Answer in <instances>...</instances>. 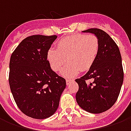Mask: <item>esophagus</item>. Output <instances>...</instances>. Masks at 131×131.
Here are the masks:
<instances>
[{
  "label": "esophagus",
  "instance_id": "34e87169",
  "mask_svg": "<svg viewBox=\"0 0 131 131\" xmlns=\"http://www.w3.org/2000/svg\"><path fill=\"white\" fill-rule=\"evenodd\" d=\"M74 80H70V79H67L66 81V83H67V85H70V83H71L72 82H74Z\"/></svg>",
  "mask_w": 131,
  "mask_h": 131
}]
</instances>
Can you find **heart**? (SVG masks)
Listing matches in <instances>:
<instances>
[{
  "mask_svg": "<svg viewBox=\"0 0 131 131\" xmlns=\"http://www.w3.org/2000/svg\"><path fill=\"white\" fill-rule=\"evenodd\" d=\"M100 51L98 38L93 34H74L63 38L57 43V49L50 48L47 52L52 69L60 71L65 65L61 74L72 78L80 71H87L95 62Z\"/></svg>",
  "mask_w": 131,
  "mask_h": 131,
  "instance_id": "b5f03b06",
  "label": "heart"
}]
</instances>
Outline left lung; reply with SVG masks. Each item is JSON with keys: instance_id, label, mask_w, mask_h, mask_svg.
Segmentation results:
<instances>
[{"instance_id": "obj_1", "label": "left lung", "mask_w": 131, "mask_h": 131, "mask_svg": "<svg viewBox=\"0 0 131 131\" xmlns=\"http://www.w3.org/2000/svg\"><path fill=\"white\" fill-rule=\"evenodd\" d=\"M98 38L100 51L93 65L80 79H76L79 91L78 104L86 112L100 114L107 111L117 100L124 81V70L119 49L110 35L99 29L83 31ZM93 80L88 83L87 81Z\"/></svg>"}]
</instances>
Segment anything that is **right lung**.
<instances>
[{"label": "right lung", "instance_id": "1", "mask_svg": "<svg viewBox=\"0 0 131 131\" xmlns=\"http://www.w3.org/2000/svg\"><path fill=\"white\" fill-rule=\"evenodd\" d=\"M56 35L24 38L10 60L9 84L16 104L29 117L44 119L57 111L66 81L51 69L47 52Z\"/></svg>", "mask_w": 131, "mask_h": 131}]
</instances>
